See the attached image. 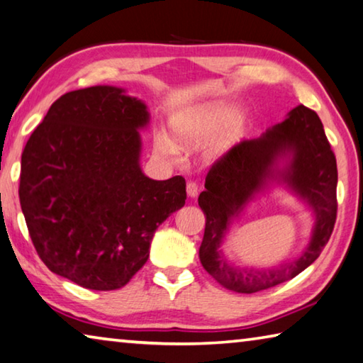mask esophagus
<instances>
[{
	"label": "esophagus",
	"mask_w": 363,
	"mask_h": 363,
	"mask_svg": "<svg viewBox=\"0 0 363 363\" xmlns=\"http://www.w3.org/2000/svg\"><path fill=\"white\" fill-rule=\"evenodd\" d=\"M198 193H199V186L196 185L194 182H188L186 183V194H188V198H196V196H198Z\"/></svg>",
	"instance_id": "34e87169"
}]
</instances>
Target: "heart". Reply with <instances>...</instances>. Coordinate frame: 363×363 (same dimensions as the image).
Here are the masks:
<instances>
[{
    "label": "heart",
    "instance_id": "b5f03b06",
    "mask_svg": "<svg viewBox=\"0 0 363 363\" xmlns=\"http://www.w3.org/2000/svg\"><path fill=\"white\" fill-rule=\"evenodd\" d=\"M170 127L174 140L180 146H196L211 138L202 151V159L213 164L230 155L244 138L247 116L228 101H206L178 113ZM155 148L170 157L178 152L175 143L162 133L156 135Z\"/></svg>",
    "mask_w": 363,
    "mask_h": 363
}]
</instances>
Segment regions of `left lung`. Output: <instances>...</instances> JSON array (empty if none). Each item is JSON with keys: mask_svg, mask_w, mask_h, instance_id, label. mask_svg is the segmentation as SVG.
Returning a JSON list of instances; mask_svg holds the SVG:
<instances>
[{"mask_svg": "<svg viewBox=\"0 0 363 363\" xmlns=\"http://www.w3.org/2000/svg\"><path fill=\"white\" fill-rule=\"evenodd\" d=\"M336 159L320 118L300 105L262 135L239 143L220 159L206 178L199 207L206 215L199 258L204 269L225 289L255 294L300 274L313 264L332 236L336 220ZM272 186L296 195L313 213L315 226L300 257L268 270L239 269L227 262L220 245L234 219Z\"/></svg>", "mask_w": 363, "mask_h": 363, "instance_id": "left-lung-1", "label": "left lung"}]
</instances>
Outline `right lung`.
Returning a JSON list of instances; mask_svg holds the SVG:
<instances>
[{
    "label": "right lung",
    "mask_w": 363,
    "mask_h": 363,
    "mask_svg": "<svg viewBox=\"0 0 363 363\" xmlns=\"http://www.w3.org/2000/svg\"><path fill=\"white\" fill-rule=\"evenodd\" d=\"M148 106L116 86L55 100L22 152L18 198L48 268L84 289L124 287L150 257L157 226L185 206V178L140 167Z\"/></svg>",
    "instance_id": "obj_1"
}]
</instances>
